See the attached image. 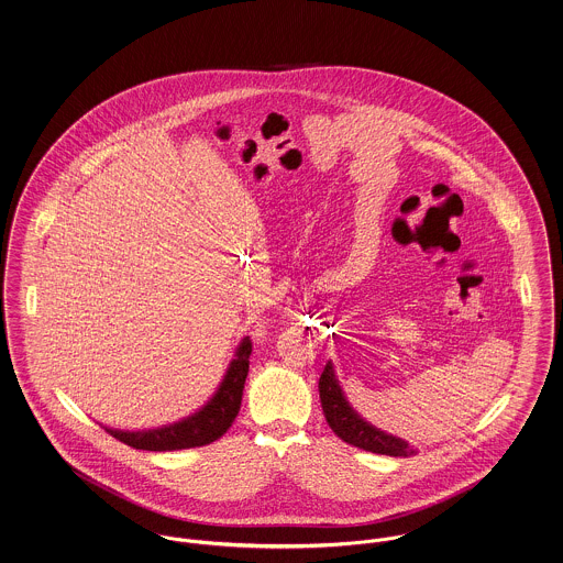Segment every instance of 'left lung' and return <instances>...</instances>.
Wrapping results in <instances>:
<instances>
[{
    "label": "left lung",
    "mask_w": 563,
    "mask_h": 563,
    "mask_svg": "<svg viewBox=\"0 0 563 563\" xmlns=\"http://www.w3.org/2000/svg\"><path fill=\"white\" fill-rule=\"evenodd\" d=\"M320 400H322V411L328 426L341 441L379 455H394V457L413 455L415 449L407 441L385 434L355 413L334 379V371L330 362L325 364L324 373L320 377Z\"/></svg>",
    "instance_id": "obj_1"
}]
</instances>
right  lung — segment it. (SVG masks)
<instances>
[{
  "label": "right lung",
  "instance_id": "add662e5",
  "mask_svg": "<svg viewBox=\"0 0 563 563\" xmlns=\"http://www.w3.org/2000/svg\"><path fill=\"white\" fill-rule=\"evenodd\" d=\"M250 354H252V341L243 339L220 389L199 413L158 430L122 432V430L106 428V432H110L120 443L129 444L133 449H144V451H178V449L203 446L218 441L233 426L241 409L243 385L250 371Z\"/></svg>",
  "mask_w": 563,
  "mask_h": 563
}]
</instances>
